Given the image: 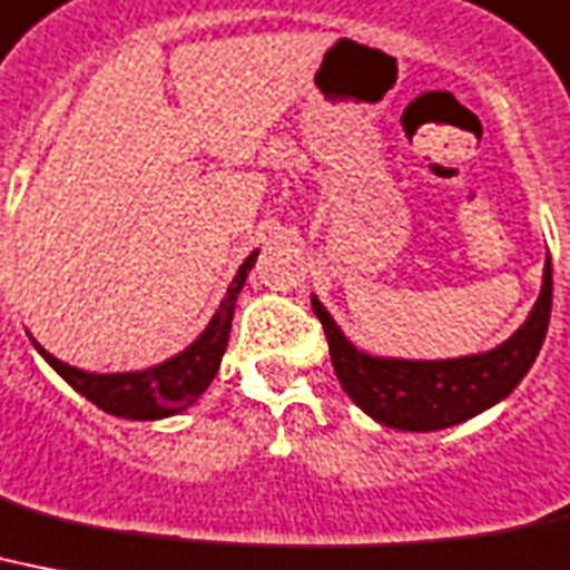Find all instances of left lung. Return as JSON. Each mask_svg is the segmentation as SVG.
<instances>
[{
	"label": "left lung",
	"instance_id": "obj_1",
	"mask_svg": "<svg viewBox=\"0 0 570 570\" xmlns=\"http://www.w3.org/2000/svg\"><path fill=\"white\" fill-rule=\"evenodd\" d=\"M553 304V272L544 263V284L535 307L510 340L498 348L460 360H386L351 345L322 301L313 313L325 327L327 348L342 390L386 428L430 433L474 419L515 390L539 357Z\"/></svg>",
	"mask_w": 570,
	"mask_h": 570
}]
</instances>
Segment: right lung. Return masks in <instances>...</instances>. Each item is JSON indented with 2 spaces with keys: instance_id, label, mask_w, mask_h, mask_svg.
Listing matches in <instances>:
<instances>
[{
  "instance_id": "add662e5",
  "label": "right lung",
  "mask_w": 570,
  "mask_h": 570,
  "mask_svg": "<svg viewBox=\"0 0 570 570\" xmlns=\"http://www.w3.org/2000/svg\"><path fill=\"white\" fill-rule=\"evenodd\" d=\"M254 261H257V252H252L243 261L205 333L189 348L180 351L178 357L166 360V363L142 368V372L92 374L81 372L76 365L60 363L49 351L40 348L37 342L35 348L43 354L46 363L52 365L72 390L81 392L87 401H92L105 413L117 415V419L155 421L180 413V410H187L189 404H196L198 397L205 395V390L219 372L222 354H225V345H228L230 336L234 304H237V295L248 272H252Z\"/></svg>"
}]
</instances>
